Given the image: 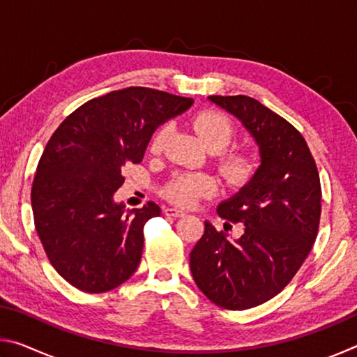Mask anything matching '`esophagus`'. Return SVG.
I'll return each mask as SVG.
<instances>
[{"mask_svg": "<svg viewBox=\"0 0 357 357\" xmlns=\"http://www.w3.org/2000/svg\"><path fill=\"white\" fill-rule=\"evenodd\" d=\"M164 214L168 215V217H184L185 215L183 211H179L176 208H165L164 209Z\"/></svg>", "mask_w": 357, "mask_h": 357, "instance_id": "34e87169", "label": "esophagus"}]
</instances>
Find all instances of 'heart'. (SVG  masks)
Here are the masks:
<instances>
[{
    "instance_id": "1",
    "label": "heart",
    "mask_w": 357,
    "mask_h": 357,
    "mask_svg": "<svg viewBox=\"0 0 357 357\" xmlns=\"http://www.w3.org/2000/svg\"><path fill=\"white\" fill-rule=\"evenodd\" d=\"M193 129L198 137L206 144L209 151L215 153L217 168L227 183L233 185L245 184L255 172L253 157L244 149H228L234 137V126L225 113L217 110H203L195 114L192 121ZM170 137V126L162 124L149 138L148 148L153 154H160L165 148V143ZM217 190V183L213 176L206 173H181L168 181V184L162 189L168 202L178 206L192 208L202 200L214 195Z\"/></svg>"
}]
</instances>
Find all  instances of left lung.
Segmentation results:
<instances>
[{
  "mask_svg": "<svg viewBox=\"0 0 357 357\" xmlns=\"http://www.w3.org/2000/svg\"><path fill=\"white\" fill-rule=\"evenodd\" d=\"M209 100L250 132L261 165L217 208L223 219L244 223L243 236L228 241L204 222V234L190 252V271L211 302L245 310L279 294L305 261L318 234L321 184L304 137L287 119L249 96Z\"/></svg>",
  "mask_w": 357,
  "mask_h": 357,
  "instance_id": "obj_1",
  "label": "left lung"
}]
</instances>
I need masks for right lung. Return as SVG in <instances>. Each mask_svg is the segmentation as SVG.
Listing matches in <instances>:
<instances>
[{
	"mask_svg": "<svg viewBox=\"0 0 357 357\" xmlns=\"http://www.w3.org/2000/svg\"><path fill=\"white\" fill-rule=\"evenodd\" d=\"M190 98L130 86L88 100L48 140L36 170V231L56 273L84 293H105L135 273L143 227L160 215L148 202L126 209L113 202L123 168L140 164L151 135L185 112Z\"/></svg>",
	"mask_w": 357,
	"mask_h": 357,
	"instance_id": "right-lung-1",
	"label": "right lung"
}]
</instances>
